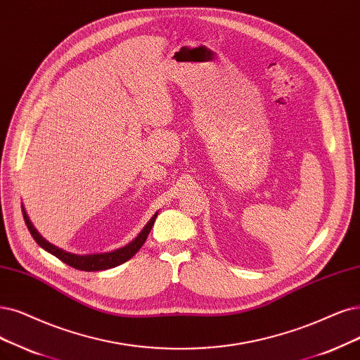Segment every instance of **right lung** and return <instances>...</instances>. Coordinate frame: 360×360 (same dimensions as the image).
<instances>
[{
  "label": "right lung",
  "instance_id": "add662e5",
  "mask_svg": "<svg viewBox=\"0 0 360 360\" xmlns=\"http://www.w3.org/2000/svg\"><path fill=\"white\" fill-rule=\"evenodd\" d=\"M22 214H23V219L26 227H28L31 236L34 237V240L41 246L44 250H47L49 254L55 255L56 258H59L62 262L68 264L70 267H74L77 270H83V271H99V270H108V269H114L117 265L123 264L126 261H129L136 252L142 248V245L145 243L146 237H148L154 221L158 215V212L153 215V218L146 222L145 227L141 230V233L133 238L130 243H127L123 248H118L115 250L111 252H103V254H87V255H77V254H71V252H66L55 245H51L50 242H47L46 238L37 231V229L32 225L28 214H26L25 207L22 206Z\"/></svg>",
  "mask_w": 360,
  "mask_h": 360
}]
</instances>
